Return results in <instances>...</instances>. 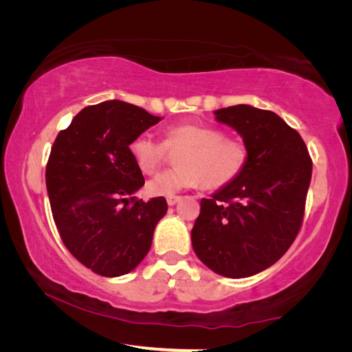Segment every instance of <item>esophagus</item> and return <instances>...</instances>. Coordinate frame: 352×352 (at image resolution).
<instances>
[{
    "label": "esophagus",
    "mask_w": 352,
    "mask_h": 352,
    "mask_svg": "<svg viewBox=\"0 0 352 352\" xmlns=\"http://www.w3.org/2000/svg\"><path fill=\"white\" fill-rule=\"evenodd\" d=\"M180 199H182L180 195H169V197L166 199V201H168V205H169V206H174V205L177 204V201L180 200Z\"/></svg>",
    "instance_id": "1"
}]
</instances>
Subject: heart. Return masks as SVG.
<instances>
[{
	"instance_id": "1",
	"label": "heart",
	"mask_w": 352,
	"mask_h": 352,
	"mask_svg": "<svg viewBox=\"0 0 352 352\" xmlns=\"http://www.w3.org/2000/svg\"><path fill=\"white\" fill-rule=\"evenodd\" d=\"M129 151L136 168L146 175L160 170L168 160V151L178 152V168L146 184L147 194L153 197H169L199 184L211 190L222 189L242 174L248 162V146L242 140L228 138L223 130L195 122L166 127L163 142L146 133L135 136Z\"/></svg>"
}]
</instances>
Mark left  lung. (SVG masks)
I'll return each mask as SVG.
<instances>
[{"instance_id":"8db88e82","label":"left lung","mask_w":352,"mask_h":352,"mask_svg":"<svg viewBox=\"0 0 352 352\" xmlns=\"http://www.w3.org/2000/svg\"><path fill=\"white\" fill-rule=\"evenodd\" d=\"M214 113L241 133L248 162L233 183L201 199L190 239L212 272L247 278L281 259L300 233L312 160L300 133L276 113L250 105Z\"/></svg>"}]
</instances>
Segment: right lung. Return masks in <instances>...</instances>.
Instances as JSON below:
<instances>
[{"label": "right lung", "mask_w": 352, "mask_h": 352, "mask_svg": "<svg viewBox=\"0 0 352 352\" xmlns=\"http://www.w3.org/2000/svg\"><path fill=\"white\" fill-rule=\"evenodd\" d=\"M160 119L141 107L107 100L85 107L60 130L46 164V189L60 239L100 276H121L146 258L164 197L135 195L144 177L129 146Z\"/></svg>", "instance_id": "right-lung-1"}]
</instances>
